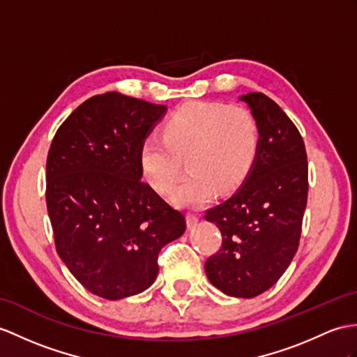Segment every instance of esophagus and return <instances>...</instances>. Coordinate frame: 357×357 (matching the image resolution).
<instances>
[{
    "label": "esophagus",
    "instance_id": "esophagus-1",
    "mask_svg": "<svg viewBox=\"0 0 357 357\" xmlns=\"http://www.w3.org/2000/svg\"><path fill=\"white\" fill-rule=\"evenodd\" d=\"M186 221H188L189 227H194V225L198 222V215H195V213H188V215H186Z\"/></svg>",
    "mask_w": 357,
    "mask_h": 357
}]
</instances>
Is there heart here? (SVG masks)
<instances>
[{"instance_id": "heart-1", "label": "heart", "mask_w": 357, "mask_h": 357, "mask_svg": "<svg viewBox=\"0 0 357 357\" xmlns=\"http://www.w3.org/2000/svg\"><path fill=\"white\" fill-rule=\"evenodd\" d=\"M259 146L260 126L248 107L197 101L171 113L163 135L144 137L139 162L149 183L168 192L185 158L188 172L172 199L178 206L198 207L212 198L215 189H236L253 167Z\"/></svg>"}]
</instances>
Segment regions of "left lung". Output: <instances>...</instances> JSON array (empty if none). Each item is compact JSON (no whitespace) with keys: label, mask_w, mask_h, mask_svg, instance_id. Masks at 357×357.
I'll return each mask as SVG.
<instances>
[{"label":"left lung","mask_w":357,"mask_h":357,"mask_svg":"<svg viewBox=\"0 0 357 357\" xmlns=\"http://www.w3.org/2000/svg\"><path fill=\"white\" fill-rule=\"evenodd\" d=\"M260 126L253 167L230 198L206 211L222 245L204 264L225 295L253 298L280 279L297 253L307 203V155L297 127L262 92L241 95Z\"/></svg>","instance_id":"obj_1"}]
</instances>
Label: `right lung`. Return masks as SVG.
Wrapping results in <instances>:
<instances>
[{"instance_id": "obj_1", "label": "right lung", "mask_w": 357, "mask_h": 357, "mask_svg": "<svg viewBox=\"0 0 357 357\" xmlns=\"http://www.w3.org/2000/svg\"><path fill=\"white\" fill-rule=\"evenodd\" d=\"M167 106L107 92L59 127L47 158V207L56 250L89 292L121 300L149 289L160 250L186 230L142 178L141 144Z\"/></svg>"}]
</instances>
